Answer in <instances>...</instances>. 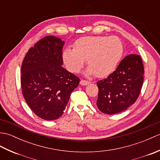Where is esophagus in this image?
I'll use <instances>...</instances> for the list:
<instances>
[{"label":"esophagus","mask_w":160,"mask_h":160,"mask_svg":"<svg viewBox=\"0 0 160 160\" xmlns=\"http://www.w3.org/2000/svg\"><path fill=\"white\" fill-rule=\"evenodd\" d=\"M80 84L81 85H87V84H89L91 83V82H89V81H87V80H82L80 81Z\"/></svg>","instance_id":"34e87169"}]
</instances>
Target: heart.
Segmentation results:
<instances>
[{"mask_svg":"<svg viewBox=\"0 0 160 160\" xmlns=\"http://www.w3.org/2000/svg\"><path fill=\"white\" fill-rule=\"evenodd\" d=\"M124 47L121 40L115 36H85L78 39L73 49H66L63 60L72 73H79L87 59V73L104 77L117 67L123 56Z\"/></svg>","mask_w":160,"mask_h":160,"instance_id":"obj_1","label":"heart"}]
</instances>
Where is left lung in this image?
<instances>
[{
    "label": "left lung",
    "mask_w": 160,
    "mask_h": 160,
    "mask_svg": "<svg viewBox=\"0 0 160 160\" xmlns=\"http://www.w3.org/2000/svg\"><path fill=\"white\" fill-rule=\"evenodd\" d=\"M144 69L140 56L130 54L107 78L97 82V107L104 113H120L133 104L140 95Z\"/></svg>",
    "instance_id": "8db88e82"
}]
</instances>
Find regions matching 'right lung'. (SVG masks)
Listing matches in <instances>:
<instances>
[{"label": "right lung", "mask_w": 160, "mask_h": 160, "mask_svg": "<svg viewBox=\"0 0 160 160\" xmlns=\"http://www.w3.org/2000/svg\"><path fill=\"white\" fill-rule=\"evenodd\" d=\"M64 45L60 38L46 36L29 49L22 63V96L33 113L45 120L62 116L80 82L62 67Z\"/></svg>", "instance_id": "obj_1"}]
</instances>
